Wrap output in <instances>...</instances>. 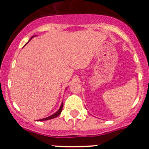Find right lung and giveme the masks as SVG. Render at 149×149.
Masks as SVG:
<instances>
[{
	"mask_svg": "<svg viewBox=\"0 0 149 149\" xmlns=\"http://www.w3.org/2000/svg\"><path fill=\"white\" fill-rule=\"evenodd\" d=\"M32 38H33V37H32ZM31 38H30V39H31ZM63 102H62L61 105H60V109H59L58 111H57V112H56V113H54V114H52V116H49V117L45 118V119H40L39 121H45V120H48V119H54V118H56V117H57V116H58L60 114V113H61L62 110H63Z\"/></svg>",
	"mask_w": 149,
	"mask_h": 149,
	"instance_id": "1",
	"label": "right lung"
}]
</instances>
